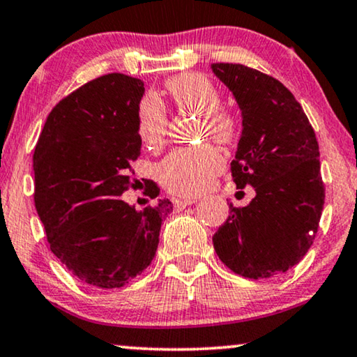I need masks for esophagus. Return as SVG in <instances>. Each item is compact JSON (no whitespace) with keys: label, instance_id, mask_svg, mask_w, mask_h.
I'll return each instance as SVG.
<instances>
[{"label":"esophagus","instance_id":"obj_1","mask_svg":"<svg viewBox=\"0 0 357 357\" xmlns=\"http://www.w3.org/2000/svg\"><path fill=\"white\" fill-rule=\"evenodd\" d=\"M193 203H197V199L195 198H180L175 202L177 208H185V206H188V204H193Z\"/></svg>","mask_w":357,"mask_h":357}]
</instances>
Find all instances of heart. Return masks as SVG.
Listing matches in <instances>:
<instances>
[{"instance_id": "1", "label": "heart", "mask_w": 357, "mask_h": 357, "mask_svg": "<svg viewBox=\"0 0 357 357\" xmlns=\"http://www.w3.org/2000/svg\"><path fill=\"white\" fill-rule=\"evenodd\" d=\"M167 91L175 105L202 116L203 135L227 143L236 136L237 123L227 112H222V99L216 86L197 73L180 75L167 82ZM167 133V114L154 96H148L138 107V135L148 148H159ZM224 167L221 154L213 146L174 149L159 165V178L169 192L187 195L206 190Z\"/></svg>"}]
</instances>
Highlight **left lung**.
<instances>
[{
	"instance_id": "8db88e82",
	"label": "left lung",
	"mask_w": 357,
	"mask_h": 357,
	"mask_svg": "<svg viewBox=\"0 0 357 357\" xmlns=\"http://www.w3.org/2000/svg\"><path fill=\"white\" fill-rule=\"evenodd\" d=\"M211 70L242 116L232 178L237 188L255 190L247 206L229 204L214 250L237 275L271 278L297 265L314 243L325 203L319 143L299 102L275 77L232 63Z\"/></svg>"
}]
</instances>
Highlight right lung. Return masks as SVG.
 Returning <instances> with one entry per match:
<instances>
[{"instance_id":"1","label":"right lung","mask_w":357,"mask_h":357,"mask_svg":"<svg viewBox=\"0 0 357 357\" xmlns=\"http://www.w3.org/2000/svg\"><path fill=\"white\" fill-rule=\"evenodd\" d=\"M144 82L119 73L58 102L33 151L36 208L50 250L87 284L115 289L151 265L169 199L138 211L121 199L138 159ZM148 197L159 188L151 182Z\"/></svg>"}]
</instances>
